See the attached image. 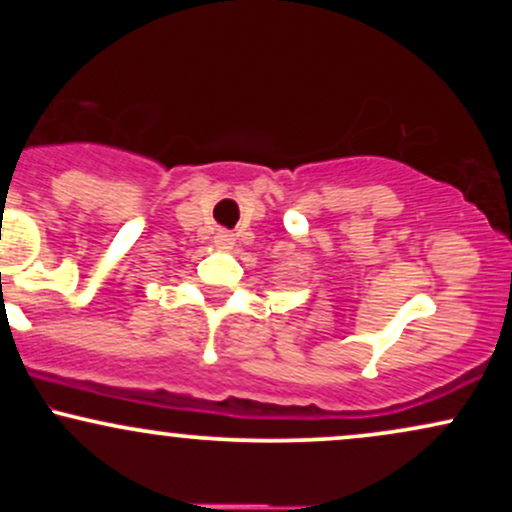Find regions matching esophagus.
<instances>
[{
	"label": "esophagus",
	"mask_w": 512,
	"mask_h": 512,
	"mask_svg": "<svg viewBox=\"0 0 512 512\" xmlns=\"http://www.w3.org/2000/svg\"><path fill=\"white\" fill-rule=\"evenodd\" d=\"M214 245L219 250H231L233 248V233H228V231H219L214 236Z\"/></svg>",
	"instance_id": "esophagus-1"
}]
</instances>
